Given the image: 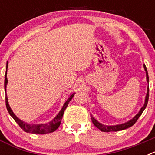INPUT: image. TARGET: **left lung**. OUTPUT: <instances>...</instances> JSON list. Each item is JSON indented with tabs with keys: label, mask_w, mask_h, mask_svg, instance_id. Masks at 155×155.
I'll use <instances>...</instances> for the list:
<instances>
[{
	"label": "left lung",
	"mask_w": 155,
	"mask_h": 155,
	"mask_svg": "<svg viewBox=\"0 0 155 155\" xmlns=\"http://www.w3.org/2000/svg\"><path fill=\"white\" fill-rule=\"evenodd\" d=\"M143 68H144L145 71H146V76H147V81L149 82V77H148V74H147V68H146V66L143 65ZM148 98H149V87H147V95H146V98H145V103L143 105V107L140 109V112L138 113V114H137L136 116H134V118L132 120H130L127 123H125V124H120V125H116V126H105V125H102L100 123H98L97 120H94L92 116H91V121H92L93 124H94L95 127H97L98 129H99L100 130L102 131V132H112V131H120V130H125V129L129 128V127H132L137 121L138 118H139L140 115L142 114V113L143 112V110L145 109L146 106L147 105V102H148Z\"/></svg>",
	"instance_id": "obj_1"
}]
</instances>
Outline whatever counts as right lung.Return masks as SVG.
I'll use <instances>...</instances> for the list:
<instances>
[{
    "mask_svg": "<svg viewBox=\"0 0 155 155\" xmlns=\"http://www.w3.org/2000/svg\"><path fill=\"white\" fill-rule=\"evenodd\" d=\"M7 70H8V63H7V66H6V74H5V91H6V86H7V83H8V78H7ZM74 94L75 93H73V94H71V96H70V98L66 101V102L64 103L63 108L61 109V110L60 111V113L57 114V116H56L55 118L53 119L52 121H50V123H47V124H32V125H30V124H26V123H24L23 121L19 120L17 116L14 114V113L12 112V109H11L10 106H9V105H8L7 94H6V96H5V103H6V107L8 111V113H9V114L12 116V118L15 120V121L18 124L19 127H21L25 132L30 133V134H49V133H52L53 132V131H55L56 130L60 127L61 123V120H62L63 116H64V111H65V109H67L70 101L72 99V98L74 97Z\"/></svg>",
    "mask_w": 155,
    "mask_h": 155,
    "instance_id": "right-lung-1",
    "label": "right lung"
}]
</instances>
